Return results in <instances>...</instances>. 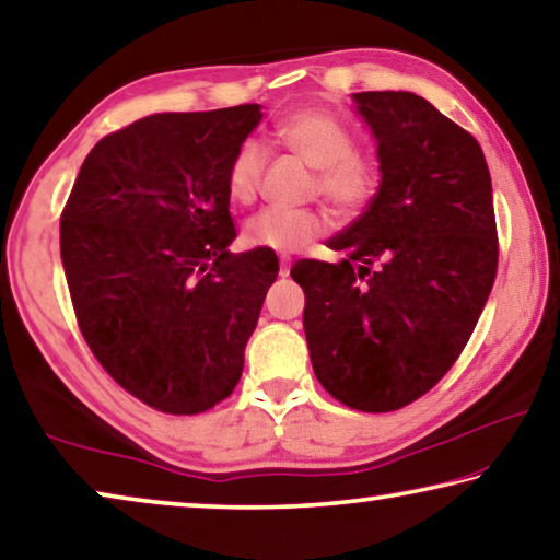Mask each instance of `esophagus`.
<instances>
[{"instance_id":"34e87169","label":"esophagus","mask_w":560,"mask_h":560,"mask_svg":"<svg viewBox=\"0 0 560 560\" xmlns=\"http://www.w3.org/2000/svg\"><path fill=\"white\" fill-rule=\"evenodd\" d=\"M289 271H291V264H289V259H281V269H279V277H289Z\"/></svg>"}]
</instances>
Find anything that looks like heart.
Returning a JSON list of instances; mask_svg holds the SVG:
<instances>
[{
    "label": "heart",
    "mask_w": 560,
    "mask_h": 560,
    "mask_svg": "<svg viewBox=\"0 0 560 560\" xmlns=\"http://www.w3.org/2000/svg\"><path fill=\"white\" fill-rule=\"evenodd\" d=\"M271 141L301 162L316 168L314 191L343 217L359 214L374 199L378 172L369 156L357 152V139L341 119L324 109H299L279 119L271 129ZM266 168V152L259 141L246 139L226 168V191L234 203L248 207L259 197ZM331 221L322 209H266L244 224V242L254 248L277 254L299 252L326 234Z\"/></svg>",
    "instance_id": "b5f03b06"
}]
</instances>
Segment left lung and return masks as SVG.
Returning <instances> with one entry per match:
<instances>
[{"instance_id":"obj_1","label":"left lung","mask_w":560,"mask_h":560,"mask_svg":"<svg viewBox=\"0 0 560 560\" xmlns=\"http://www.w3.org/2000/svg\"><path fill=\"white\" fill-rule=\"evenodd\" d=\"M381 186L328 238L339 264L301 259L314 374L343 406L388 413L431 392L471 339L495 269L491 174L478 141L411 92H359Z\"/></svg>"}]
</instances>
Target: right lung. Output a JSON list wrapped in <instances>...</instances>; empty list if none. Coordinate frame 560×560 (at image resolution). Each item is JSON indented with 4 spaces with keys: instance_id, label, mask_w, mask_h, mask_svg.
Segmentation results:
<instances>
[{
    "instance_id": "add662e5",
    "label": "right lung",
    "mask_w": 560,
    "mask_h": 560,
    "mask_svg": "<svg viewBox=\"0 0 560 560\" xmlns=\"http://www.w3.org/2000/svg\"><path fill=\"white\" fill-rule=\"evenodd\" d=\"M259 121V104H238L112 131L61 211L79 331L124 392L162 413L194 416L232 396L277 281L269 248L229 252L226 168Z\"/></svg>"
}]
</instances>
